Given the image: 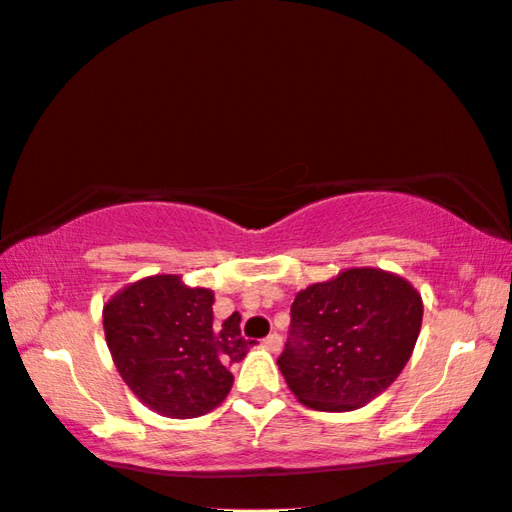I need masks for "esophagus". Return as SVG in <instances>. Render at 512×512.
I'll list each match as a JSON object with an SVG mask.
<instances>
[{
	"instance_id": "1",
	"label": "esophagus",
	"mask_w": 512,
	"mask_h": 512,
	"mask_svg": "<svg viewBox=\"0 0 512 512\" xmlns=\"http://www.w3.org/2000/svg\"><path fill=\"white\" fill-rule=\"evenodd\" d=\"M264 347H266V349H271V352H280V347H282V338H280L278 333L266 335V338H264Z\"/></svg>"
}]
</instances>
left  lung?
Listing matches in <instances>:
<instances>
[{
	"instance_id": "obj_1",
	"label": "left lung",
	"mask_w": 512,
	"mask_h": 512,
	"mask_svg": "<svg viewBox=\"0 0 512 512\" xmlns=\"http://www.w3.org/2000/svg\"><path fill=\"white\" fill-rule=\"evenodd\" d=\"M278 358L287 386L319 411L375 400L407 365L423 322L421 294L381 269H349L305 287L292 303Z\"/></svg>"
}]
</instances>
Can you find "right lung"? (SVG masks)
Masks as SVG:
<instances>
[{"label":"right lung","mask_w":512,"mask_h":512,"mask_svg":"<svg viewBox=\"0 0 512 512\" xmlns=\"http://www.w3.org/2000/svg\"><path fill=\"white\" fill-rule=\"evenodd\" d=\"M213 292L179 276H151L128 285L105 305L103 326L121 379L147 407L170 418L209 414L234 384L230 368L253 340L241 317L213 324Z\"/></svg>","instance_id":"obj_1"}]
</instances>
